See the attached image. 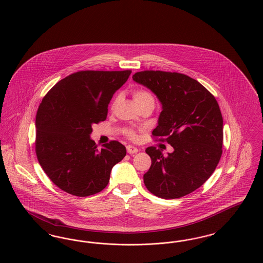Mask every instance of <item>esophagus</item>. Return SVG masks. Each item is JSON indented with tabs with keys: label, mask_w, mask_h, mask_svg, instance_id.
<instances>
[{
	"label": "esophagus",
	"mask_w": 263,
	"mask_h": 263,
	"mask_svg": "<svg viewBox=\"0 0 263 263\" xmlns=\"http://www.w3.org/2000/svg\"><path fill=\"white\" fill-rule=\"evenodd\" d=\"M126 148H127V152H128L129 154H135V153L138 152V149H137L136 147L132 146V145H128Z\"/></svg>",
	"instance_id": "esophagus-1"
}]
</instances>
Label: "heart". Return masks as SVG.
I'll return each instance as SVG.
<instances>
[{"instance_id": "1", "label": "heart", "mask_w": 263, "mask_h": 263, "mask_svg": "<svg viewBox=\"0 0 263 263\" xmlns=\"http://www.w3.org/2000/svg\"><path fill=\"white\" fill-rule=\"evenodd\" d=\"M133 97H134V100H135L136 103H142V102L146 101L154 102V98H153V96L151 95V93H149V92L146 91V90H136V91L134 92V94H133ZM118 99H119L118 97L115 98V100L112 103V108L115 107V105H116L117 102H118ZM126 133H127V135H128L130 138H135V136H136L135 132H134L132 129L126 130Z\"/></svg>"}]
</instances>
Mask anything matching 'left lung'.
<instances>
[{"mask_svg":"<svg viewBox=\"0 0 263 263\" xmlns=\"http://www.w3.org/2000/svg\"><path fill=\"white\" fill-rule=\"evenodd\" d=\"M133 80L150 89L162 104L153 137L173 152L154 146L145 151L152 164L144 174L155 196L174 199L199 188L214 172L222 154L223 119L214 96L196 80L176 72L142 71Z\"/></svg>","mask_w":263,"mask_h":263,"instance_id":"1","label":"left lung"}]
</instances>
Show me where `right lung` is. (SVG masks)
Here are the masks:
<instances>
[{"instance_id": "obj_1", "label": "right lung", "mask_w": 263, "mask_h": 263, "mask_svg": "<svg viewBox=\"0 0 263 263\" xmlns=\"http://www.w3.org/2000/svg\"><path fill=\"white\" fill-rule=\"evenodd\" d=\"M131 70L80 71L58 82L43 98L36 116L35 149L41 167L56 186L75 196L102 191L115 164L126 155L120 142L90 138L92 125L105 121L114 93Z\"/></svg>"}]
</instances>
